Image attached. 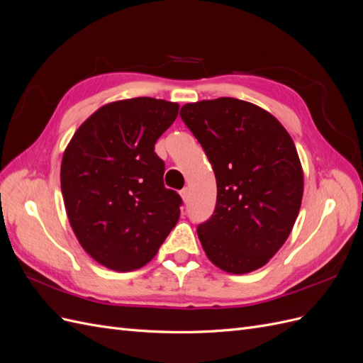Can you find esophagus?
<instances>
[{
    "mask_svg": "<svg viewBox=\"0 0 363 363\" xmlns=\"http://www.w3.org/2000/svg\"><path fill=\"white\" fill-rule=\"evenodd\" d=\"M180 196H182L183 203L188 201V199H189V189H188V188H183V189L180 191Z\"/></svg>",
    "mask_w": 363,
    "mask_h": 363,
    "instance_id": "obj_1",
    "label": "esophagus"
}]
</instances>
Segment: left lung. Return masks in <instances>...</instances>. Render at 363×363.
I'll list each match as a JSON object with an SVG mask.
<instances>
[{"label": "left lung", "instance_id": "obj_1", "mask_svg": "<svg viewBox=\"0 0 363 363\" xmlns=\"http://www.w3.org/2000/svg\"><path fill=\"white\" fill-rule=\"evenodd\" d=\"M180 116L216 177L215 212L196 228L206 256L230 274L262 268L300 212L304 179L292 138L265 108L236 98L188 103Z\"/></svg>", "mask_w": 363, "mask_h": 363}]
</instances>
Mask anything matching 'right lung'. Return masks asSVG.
I'll return each instance as SVG.
<instances>
[{"instance_id": "right-lung-1", "label": "right lung", "mask_w": 363, "mask_h": 363, "mask_svg": "<svg viewBox=\"0 0 363 363\" xmlns=\"http://www.w3.org/2000/svg\"><path fill=\"white\" fill-rule=\"evenodd\" d=\"M179 104L150 96L107 103L77 128L60 164L65 208L83 250L118 272L157 255L180 216V195L163 184L156 140Z\"/></svg>"}]
</instances>
